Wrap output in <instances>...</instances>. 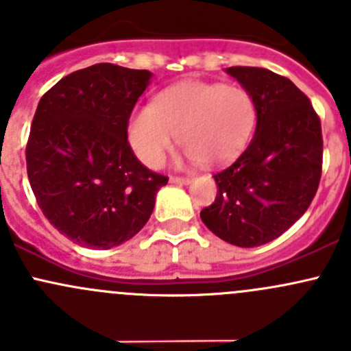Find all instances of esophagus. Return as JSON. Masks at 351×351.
<instances>
[{"instance_id": "34e87169", "label": "esophagus", "mask_w": 351, "mask_h": 351, "mask_svg": "<svg viewBox=\"0 0 351 351\" xmlns=\"http://www.w3.org/2000/svg\"><path fill=\"white\" fill-rule=\"evenodd\" d=\"M169 182L175 183V185H189L192 180L185 178V176H171V178H169Z\"/></svg>"}]
</instances>
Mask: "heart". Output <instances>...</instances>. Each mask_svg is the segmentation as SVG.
Masks as SVG:
<instances>
[{
    "mask_svg": "<svg viewBox=\"0 0 351 351\" xmlns=\"http://www.w3.org/2000/svg\"><path fill=\"white\" fill-rule=\"evenodd\" d=\"M256 123V104L244 88L185 81L137 108L129 139L144 165L158 168L176 136L186 161L222 165L243 151Z\"/></svg>",
    "mask_w": 351,
    "mask_h": 351,
    "instance_id": "obj_1",
    "label": "heart"
}]
</instances>
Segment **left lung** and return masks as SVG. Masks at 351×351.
Returning <instances> with one entry per match:
<instances>
[{"label": "left lung", "instance_id": "obj_1", "mask_svg": "<svg viewBox=\"0 0 351 351\" xmlns=\"http://www.w3.org/2000/svg\"><path fill=\"white\" fill-rule=\"evenodd\" d=\"M226 73L253 97L256 130L239 158L214 175L217 197L200 217L226 243L254 247L284 234L316 195L321 120L289 77L247 66Z\"/></svg>", "mask_w": 351, "mask_h": 351}]
</instances>
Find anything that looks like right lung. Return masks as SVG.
<instances>
[{"mask_svg": "<svg viewBox=\"0 0 351 351\" xmlns=\"http://www.w3.org/2000/svg\"><path fill=\"white\" fill-rule=\"evenodd\" d=\"M153 74L101 62L74 71L38 101L27 143V173L38 207L80 246L129 241L153 214L168 176L147 169L127 125Z\"/></svg>", "mask_w": 351, "mask_h": 351, "instance_id": "right-lung-1", "label": "right lung"}]
</instances>
